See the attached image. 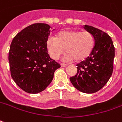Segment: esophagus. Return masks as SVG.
<instances>
[{"label":"esophagus","mask_w":122,"mask_h":122,"mask_svg":"<svg viewBox=\"0 0 122 122\" xmlns=\"http://www.w3.org/2000/svg\"><path fill=\"white\" fill-rule=\"evenodd\" d=\"M61 66L62 67H67V64H65V63H61Z\"/></svg>","instance_id":"1"}]
</instances>
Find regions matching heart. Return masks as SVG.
<instances>
[{"mask_svg": "<svg viewBox=\"0 0 122 122\" xmlns=\"http://www.w3.org/2000/svg\"><path fill=\"white\" fill-rule=\"evenodd\" d=\"M94 40L90 32L75 30L59 31L56 37H50L47 41L49 55L53 59H58L65 51L67 61H80L89 56L93 50Z\"/></svg>", "mask_w": 122, "mask_h": 122, "instance_id": "heart-1", "label": "heart"}]
</instances>
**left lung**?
Returning <instances> with one entry per match:
<instances>
[{
  "label": "left lung",
  "mask_w": 122,
  "mask_h": 122,
  "mask_svg": "<svg viewBox=\"0 0 122 122\" xmlns=\"http://www.w3.org/2000/svg\"><path fill=\"white\" fill-rule=\"evenodd\" d=\"M83 27L92 35L95 43L90 55L76 65V75L70 81L78 91L92 94L100 90L112 76L115 49L106 33L91 25Z\"/></svg>",
  "instance_id": "8db88e82"
}]
</instances>
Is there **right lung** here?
<instances>
[{
    "label": "right lung",
    "mask_w": 122,
    "mask_h": 122,
    "mask_svg": "<svg viewBox=\"0 0 122 122\" xmlns=\"http://www.w3.org/2000/svg\"><path fill=\"white\" fill-rule=\"evenodd\" d=\"M50 28L47 24H34L23 29L12 41L8 54L11 76L28 93L44 91L52 81L55 71L61 67L47 52Z\"/></svg>",
    "instance_id": "right-lung-1"
}]
</instances>
